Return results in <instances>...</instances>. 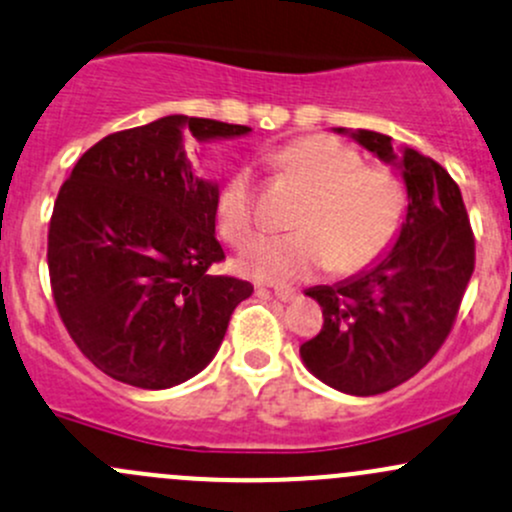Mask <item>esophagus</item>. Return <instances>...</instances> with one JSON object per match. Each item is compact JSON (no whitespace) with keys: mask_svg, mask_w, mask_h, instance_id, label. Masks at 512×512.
<instances>
[{"mask_svg":"<svg viewBox=\"0 0 512 512\" xmlns=\"http://www.w3.org/2000/svg\"><path fill=\"white\" fill-rule=\"evenodd\" d=\"M270 294H274V299H279V301H292L294 297H297V292L289 287H274Z\"/></svg>","mask_w":512,"mask_h":512,"instance_id":"34e87169","label":"esophagus"}]
</instances>
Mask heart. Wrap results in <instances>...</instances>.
I'll return each mask as SVG.
<instances>
[{"label": "heart", "mask_w": 512, "mask_h": 512, "mask_svg": "<svg viewBox=\"0 0 512 512\" xmlns=\"http://www.w3.org/2000/svg\"><path fill=\"white\" fill-rule=\"evenodd\" d=\"M284 179L309 191L294 228L299 233L257 242L242 255V272L262 282H299L324 267L351 277L380 262L395 245L407 215V188L390 166L365 164L351 144L306 134L272 154ZM220 238L245 247L257 235L255 188L247 169L235 171L215 198Z\"/></svg>", "instance_id": "heart-1"}]
</instances>
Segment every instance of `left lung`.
<instances>
[{
  "label": "left lung",
  "instance_id": "left-lung-1",
  "mask_svg": "<svg viewBox=\"0 0 512 512\" xmlns=\"http://www.w3.org/2000/svg\"><path fill=\"white\" fill-rule=\"evenodd\" d=\"M351 137L400 166L410 203L395 247L373 270L306 289L319 301L324 326L299 353L321 383L370 397L410 380L437 355L469 287L476 242L444 166L414 149L397 154L387 134L358 129Z\"/></svg>",
  "mask_w": 512,
  "mask_h": 512
}]
</instances>
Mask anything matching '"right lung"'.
<instances>
[{
  "label": "right lung",
  "mask_w": 512,
  "mask_h": 512,
  "mask_svg": "<svg viewBox=\"0 0 512 512\" xmlns=\"http://www.w3.org/2000/svg\"><path fill=\"white\" fill-rule=\"evenodd\" d=\"M245 125L169 115L107 134L58 191L48 277L80 353L120 383L164 390L201 373L252 284L215 274L218 184L198 179L184 139Z\"/></svg>",
  "instance_id": "obj_1"
}]
</instances>
